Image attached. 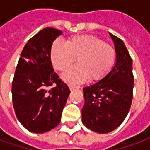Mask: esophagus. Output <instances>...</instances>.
<instances>
[{"instance_id":"obj_1","label":"esophagus","mask_w":150,"mask_h":150,"mask_svg":"<svg viewBox=\"0 0 150 150\" xmlns=\"http://www.w3.org/2000/svg\"><path fill=\"white\" fill-rule=\"evenodd\" d=\"M79 86H76V85H73V84H70L69 85V88L71 89V90H73V89H75V88H79Z\"/></svg>"}]
</instances>
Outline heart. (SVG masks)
<instances>
[{"label": "heart", "mask_w": 150, "mask_h": 150, "mask_svg": "<svg viewBox=\"0 0 150 150\" xmlns=\"http://www.w3.org/2000/svg\"><path fill=\"white\" fill-rule=\"evenodd\" d=\"M50 58L54 67L60 71L68 68L75 59L77 65L62 74L68 83H80L87 81H100L107 76L115 64V48L100 38L91 34L75 35L63 42L54 41L50 49Z\"/></svg>", "instance_id": "b5f03b06"}]
</instances>
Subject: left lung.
I'll list each match as a JSON object with an SVG mask.
<instances>
[{
  "label": "left lung",
  "instance_id": "obj_1",
  "mask_svg": "<svg viewBox=\"0 0 150 150\" xmlns=\"http://www.w3.org/2000/svg\"><path fill=\"white\" fill-rule=\"evenodd\" d=\"M110 36L116 52V64L105 78L83 88L82 122L99 133L118 128L128 115L132 100V58L122 40L112 34Z\"/></svg>",
  "mask_w": 150,
  "mask_h": 150
}]
</instances>
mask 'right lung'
<instances>
[{"mask_svg": "<svg viewBox=\"0 0 150 150\" xmlns=\"http://www.w3.org/2000/svg\"><path fill=\"white\" fill-rule=\"evenodd\" d=\"M62 31L46 27L25 44L12 83L13 104L18 120L29 131L48 132L59 125L70 94L50 60L53 42Z\"/></svg>", "mask_w": 150, "mask_h": 150, "instance_id": "obj_1", "label": "right lung"}]
</instances>
